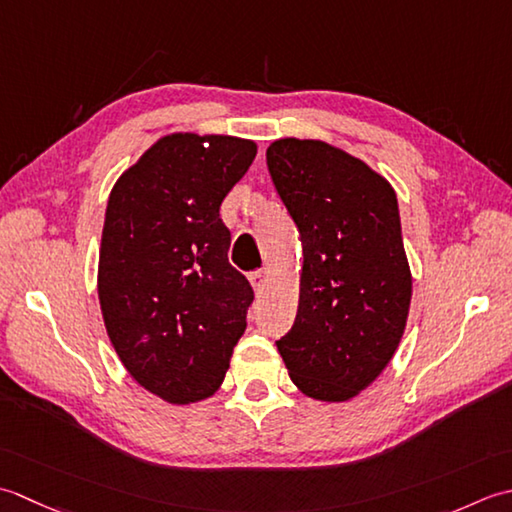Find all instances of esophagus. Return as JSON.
I'll list each match as a JSON object with an SVG mask.
<instances>
[{
  "label": "esophagus",
  "instance_id": "obj_1",
  "mask_svg": "<svg viewBox=\"0 0 512 512\" xmlns=\"http://www.w3.org/2000/svg\"><path fill=\"white\" fill-rule=\"evenodd\" d=\"M269 276H271V271L265 269V267L263 269H256V271H252V274H249V283H252L256 294H263V289L269 283Z\"/></svg>",
  "mask_w": 512,
  "mask_h": 512
}]
</instances>
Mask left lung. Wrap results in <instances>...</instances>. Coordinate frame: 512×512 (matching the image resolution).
<instances>
[{
    "mask_svg": "<svg viewBox=\"0 0 512 512\" xmlns=\"http://www.w3.org/2000/svg\"><path fill=\"white\" fill-rule=\"evenodd\" d=\"M267 168L302 241L294 327L276 342L291 382L320 402H347L400 347L413 278L391 183L318 139H278Z\"/></svg>",
    "mask_w": 512,
    "mask_h": 512,
    "instance_id": "obj_1",
    "label": "left lung"
}]
</instances>
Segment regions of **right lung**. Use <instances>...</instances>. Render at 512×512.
I'll list each match as a JSON object with an SVG mask.
<instances>
[{"mask_svg": "<svg viewBox=\"0 0 512 512\" xmlns=\"http://www.w3.org/2000/svg\"><path fill=\"white\" fill-rule=\"evenodd\" d=\"M258 145L227 134L172 132L114 183L97 291L108 338L145 391L170 404L221 387L247 327L254 289L227 260L221 203Z\"/></svg>", "mask_w": 512, "mask_h": 512, "instance_id": "add662e5", "label": "right lung"}]
</instances>
